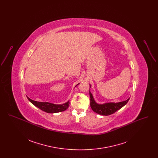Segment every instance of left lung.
I'll use <instances>...</instances> for the list:
<instances>
[{"label": "left lung", "mask_w": 158, "mask_h": 158, "mask_svg": "<svg viewBox=\"0 0 158 158\" xmlns=\"http://www.w3.org/2000/svg\"><path fill=\"white\" fill-rule=\"evenodd\" d=\"M90 88H91L89 85ZM89 88V89H90ZM89 95H90V104L92 110L97 113L98 114L102 115H109L113 114V113L116 112L118 110H120L122 107L126 105L129 101L130 98H128L127 100L121 101L119 102H106L104 104H98L97 103L93 97V95L90 92L89 90Z\"/></svg>", "instance_id": "obj_1"}]
</instances>
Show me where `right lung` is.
<instances>
[{"instance_id":"1","label":"right lung","mask_w":158,"mask_h":158,"mask_svg":"<svg viewBox=\"0 0 158 158\" xmlns=\"http://www.w3.org/2000/svg\"><path fill=\"white\" fill-rule=\"evenodd\" d=\"M79 84V83L76 85L75 86H77ZM27 98L33 105L47 113H56L64 111L68 109L70 104L69 101L62 104H55L48 102H38L34 101L28 97Z\"/></svg>"}]
</instances>
